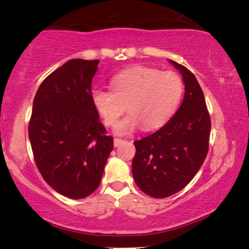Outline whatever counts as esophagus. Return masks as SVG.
Returning <instances> with one entry per match:
<instances>
[{
	"instance_id": "esophagus-1",
	"label": "esophagus",
	"mask_w": 249,
	"mask_h": 249,
	"mask_svg": "<svg viewBox=\"0 0 249 249\" xmlns=\"http://www.w3.org/2000/svg\"><path fill=\"white\" fill-rule=\"evenodd\" d=\"M123 142V140H120V138H114V146L117 147Z\"/></svg>"
}]
</instances>
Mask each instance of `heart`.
Here are the masks:
<instances>
[{
	"instance_id": "1",
	"label": "heart",
	"mask_w": 249,
	"mask_h": 249,
	"mask_svg": "<svg viewBox=\"0 0 249 249\" xmlns=\"http://www.w3.org/2000/svg\"><path fill=\"white\" fill-rule=\"evenodd\" d=\"M112 90L94 89L91 100L104 123L112 126L125 111L128 115L116 124L117 135H128L142 128L151 130L162 126L175 114L183 93L178 74L161 72L148 67H134L114 75Z\"/></svg>"
}]
</instances>
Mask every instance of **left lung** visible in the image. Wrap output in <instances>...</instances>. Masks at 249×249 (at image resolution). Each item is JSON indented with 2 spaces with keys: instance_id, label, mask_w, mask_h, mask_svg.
<instances>
[{
  "instance_id": "1",
  "label": "left lung",
  "mask_w": 249,
  "mask_h": 249,
  "mask_svg": "<svg viewBox=\"0 0 249 249\" xmlns=\"http://www.w3.org/2000/svg\"><path fill=\"white\" fill-rule=\"evenodd\" d=\"M169 62L182 75V103L161 128L134 142V180L156 199L175 195L193 179L208 155L211 132L204 94L196 75L184 66Z\"/></svg>"
}]
</instances>
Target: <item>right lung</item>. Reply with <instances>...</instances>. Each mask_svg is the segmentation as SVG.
I'll use <instances>...</instances> for the list:
<instances>
[{"mask_svg":"<svg viewBox=\"0 0 249 249\" xmlns=\"http://www.w3.org/2000/svg\"><path fill=\"white\" fill-rule=\"evenodd\" d=\"M99 62L67 61L41 82L33 102L28 136L36 166L46 182L69 199L96 190L114 146L91 100Z\"/></svg>","mask_w":249,"mask_h":249,"instance_id":"obj_1","label":"right lung"}]
</instances>
